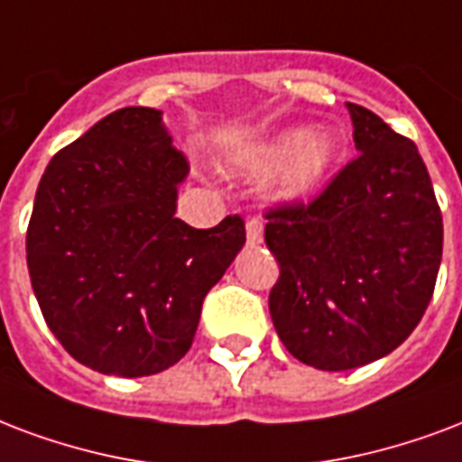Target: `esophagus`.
Here are the masks:
<instances>
[{
    "label": "esophagus",
    "instance_id": "1",
    "mask_svg": "<svg viewBox=\"0 0 462 462\" xmlns=\"http://www.w3.org/2000/svg\"><path fill=\"white\" fill-rule=\"evenodd\" d=\"M263 242V220L259 216L246 217V245H262Z\"/></svg>",
    "mask_w": 462,
    "mask_h": 462
}]
</instances>
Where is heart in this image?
<instances>
[{
    "instance_id": "1",
    "label": "heart",
    "mask_w": 462,
    "mask_h": 462,
    "mask_svg": "<svg viewBox=\"0 0 462 462\" xmlns=\"http://www.w3.org/2000/svg\"><path fill=\"white\" fill-rule=\"evenodd\" d=\"M334 157H337L334 137H315L312 128L286 130L273 137L263 150V162L269 167H288L286 184H283L288 196H302L312 191L327 169L332 167Z\"/></svg>"
}]
</instances>
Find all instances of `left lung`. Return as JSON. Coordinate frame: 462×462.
Instances as JSON below:
<instances>
[{
	"mask_svg": "<svg viewBox=\"0 0 462 462\" xmlns=\"http://www.w3.org/2000/svg\"><path fill=\"white\" fill-rule=\"evenodd\" d=\"M358 154L310 200L266 210L278 262L269 310L298 361L348 371L402 344L427 312L443 252V217L410 137L346 104Z\"/></svg>",
	"mask_w": 462,
	"mask_h": 462,
	"instance_id": "left-lung-1",
	"label": "left lung"
}]
</instances>
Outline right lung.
Returning a JSON list of instances; mask_svg holds the SVG:
<instances>
[{"instance_id":"add662e5","label":"right lung","mask_w":462,"mask_h":462,"mask_svg":"<svg viewBox=\"0 0 462 462\" xmlns=\"http://www.w3.org/2000/svg\"><path fill=\"white\" fill-rule=\"evenodd\" d=\"M162 111L128 106L62 147L26 232L31 286L65 351L121 378L186 356L210 288L246 242L242 216L210 230L174 217L189 174Z\"/></svg>"}]
</instances>
